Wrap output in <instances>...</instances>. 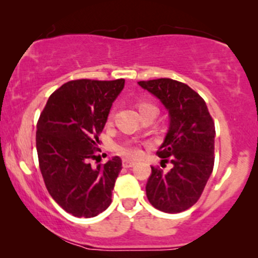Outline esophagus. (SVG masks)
I'll list each match as a JSON object with an SVG mask.
<instances>
[{"instance_id":"34e87169","label":"esophagus","mask_w":258,"mask_h":258,"mask_svg":"<svg viewBox=\"0 0 258 258\" xmlns=\"http://www.w3.org/2000/svg\"><path fill=\"white\" fill-rule=\"evenodd\" d=\"M122 166L125 168H128V167H132L135 166V162L131 161V160H127V159H123L122 160Z\"/></svg>"}]
</instances>
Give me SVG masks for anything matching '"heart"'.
Wrapping results in <instances>:
<instances>
[{"mask_svg": "<svg viewBox=\"0 0 258 258\" xmlns=\"http://www.w3.org/2000/svg\"><path fill=\"white\" fill-rule=\"evenodd\" d=\"M148 108H154V106L148 104V103H138L139 111L144 110V109H148ZM117 152H119L121 155L126 156V158L128 159H137L142 155L141 147H139V144L136 143V142H126V143H123L122 146L117 148Z\"/></svg>", "mask_w": 258, "mask_h": 258, "instance_id": "1", "label": "heart"}]
</instances>
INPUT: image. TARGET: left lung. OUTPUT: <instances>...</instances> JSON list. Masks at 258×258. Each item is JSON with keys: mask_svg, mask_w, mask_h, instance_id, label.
I'll use <instances>...</instances> for the list:
<instances>
[{"mask_svg": "<svg viewBox=\"0 0 258 258\" xmlns=\"http://www.w3.org/2000/svg\"><path fill=\"white\" fill-rule=\"evenodd\" d=\"M138 85L158 97L170 114V128L156 154L173 167L165 173L152 166L147 198L160 211L178 214L199 200L214 170L215 122L205 100L183 82L156 79Z\"/></svg>", "mask_w": 258, "mask_h": 258, "instance_id": "8db88e82", "label": "left lung"}]
</instances>
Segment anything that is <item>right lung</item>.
<instances>
[{
	"label": "right lung",
	"mask_w": 258,
	"mask_h": 258,
	"mask_svg": "<svg viewBox=\"0 0 258 258\" xmlns=\"http://www.w3.org/2000/svg\"><path fill=\"white\" fill-rule=\"evenodd\" d=\"M125 80H74L51 94L37 121L36 149L44 184L61 209L90 218L105 211L122 168L114 156L96 168L99 135Z\"/></svg>",
	"instance_id": "1"
}]
</instances>
